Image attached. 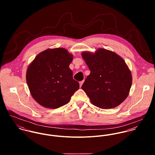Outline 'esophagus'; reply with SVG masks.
I'll use <instances>...</instances> for the list:
<instances>
[{"mask_svg":"<svg viewBox=\"0 0 155 155\" xmlns=\"http://www.w3.org/2000/svg\"><path fill=\"white\" fill-rule=\"evenodd\" d=\"M84 81H81L80 82H79V85H80V87H82V84H84Z\"/></svg>","mask_w":155,"mask_h":155,"instance_id":"obj_1","label":"esophagus"}]
</instances>
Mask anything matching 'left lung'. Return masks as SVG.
Listing matches in <instances>:
<instances>
[{
	"mask_svg": "<svg viewBox=\"0 0 155 155\" xmlns=\"http://www.w3.org/2000/svg\"><path fill=\"white\" fill-rule=\"evenodd\" d=\"M91 71L82 89L91 103L104 109L118 106L127 98L132 85L131 72L124 60L114 52L98 48L82 52Z\"/></svg>",
	"mask_w": 155,
	"mask_h": 155,
	"instance_id": "8db88e82",
	"label": "left lung"
}]
</instances>
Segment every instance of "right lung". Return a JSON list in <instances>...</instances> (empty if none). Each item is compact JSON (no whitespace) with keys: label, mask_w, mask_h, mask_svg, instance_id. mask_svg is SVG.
<instances>
[{"label":"right lung","mask_w":155,"mask_h":155,"mask_svg":"<svg viewBox=\"0 0 155 155\" xmlns=\"http://www.w3.org/2000/svg\"><path fill=\"white\" fill-rule=\"evenodd\" d=\"M73 55L66 49H48L40 52L28 67L26 81L30 94L42 106L57 109L67 104L79 88L69 65Z\"/></svg>","instance_id":"add662e5"}]
</instances>
